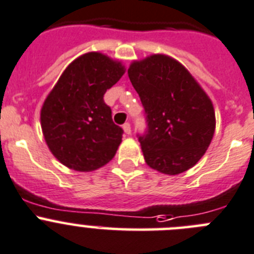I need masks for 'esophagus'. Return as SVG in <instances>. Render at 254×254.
Masks as SVG:
<instances>
[{"label": "esophagus", "instance_id": "34e87169", "mask_svg": "<svg viewBox=\"0 0 254 254\" xmlns=\"http://www.w3.org/2000/svg\"><path fill=\"white\" fill-rule=\"evenodd\" d=\"M123 129H124V132H125V134H127V135L131 134V127H130L129 123H125V124L123 125Z\"/></svg>", "mask_w": 254, "mask_h": 254}]
</instances>
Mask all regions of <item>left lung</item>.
<instances>
[{
	"label": "left lung",
	"instance_id": "8db88e82",
	"mask_svg": "<svg viewBox=\"0 0 254 254\" xmlns=\"http://www.w3.org/2000/svg\"><path fill=\"white\" fill-rule=\"evenodd\" d=\"M140 96L148 131L139 135L145 163L177 175L199 162L215 130L212 100L179 61L154 54L127 68Z\"/></svg>",
	"mask_w": 254,
	"mask_h": 254
}]
</instances>
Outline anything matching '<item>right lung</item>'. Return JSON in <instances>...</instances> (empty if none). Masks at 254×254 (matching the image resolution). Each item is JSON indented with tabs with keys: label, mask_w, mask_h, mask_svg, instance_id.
I'll list each match as a JSON object with an SVG mask.
<instances>
[{
	"label": "right lung",
	"mask_w": 254,
	"mask_h": 254,
	"mask_svg": "<svg viewBox=\"0 0 254 254\" xmlns=\"http://www.w3.org/2000/svg\"><path fill=\"white\" fill-rule=\"evenodd\" d=\"M124 73L120 61L95 51L75 59L61 73L40 114L45 141L61 164L91 172L113 159L124 131L114 124L104 94Z\"/></svg>",
	"instance_id": "add662e5"
}]
</instances>
